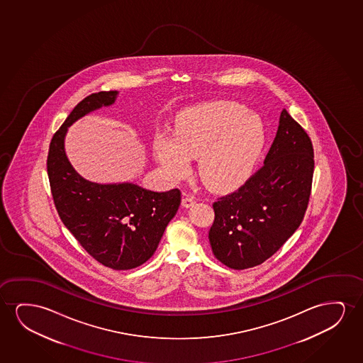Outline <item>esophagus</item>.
Returning a JSON list of instances; mask_svg holds the SVG:
<instances>
[{
  "instance_id": "1",
  "label": "esophagus",
  "mask_w": 363,
  "mask_h": 363,
  "mask_svg": "<svg viewBox=\"0 0 363 363\" xmlns=\"http://www.w3.org/2000/svg\"><path fill=\"white\" fill-rule=\"evenodd\" d=\"M194 203H196V199H194V196L184 194V199H182V206H184V207L189 208L191 206H194Z\"/></svg>"
}]
</instances>
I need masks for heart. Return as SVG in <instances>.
Wrapping results in <instances>:
<instances>
[{
    "mask_svg": "<svg viewBox=\"0 0 363 363\" xmlns=\"http://www.w3.org/2000/svg\"><path fill=\"white\" fill-rule=\"evenodd\" d=\"M176 139L161 134L155 155L169 179L189 174V159L199 158V174L209 189H227L243 181L264 144L262 121L243 105L216 101L186 110L174 125Z\"/></svg>",
    "mask_w": 363,
    "mask_h": 363,
    "instance_id": "heart-1",
    "label": "heart"
}]
</instances>
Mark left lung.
<instances>
[{"label":"left lung","instance_id":"obj_1","mask_svg":"<svg viewBox=\"0 0 363 363\" xmlns=\"http://www.w3.org/2000/svg\"><path fill=\"white\" fill-rule=\"evenodd\" d=\"M313 167L311 139L284 109L263 166L213 203L208 239L214 257L243 270L277 253L303 222Z\"/></svg>","mask_w":363,"mask_h":363}]
</instances>
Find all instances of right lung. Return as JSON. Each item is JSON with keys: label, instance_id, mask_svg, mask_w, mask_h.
<instances>
[{"label": "right lung", "instance_id": "add662e5", "mask_svg": "<svg viewBox=\"0 0 363 363\" xmlns=\"http://www.w3.org/2000/svg\"><path fill=\"white\" fill-rule=\"evenodd\" d=\"M118 91H99L77 104L50 141L47 172L62 222L80 245L108 268H136L154 255L181 203L179 189L154 192L134 184H99L83 179L65 151L69 125L115 101Z\"/></svg>", "mask_w": 363, "mask_h": 363}]
</instances>
